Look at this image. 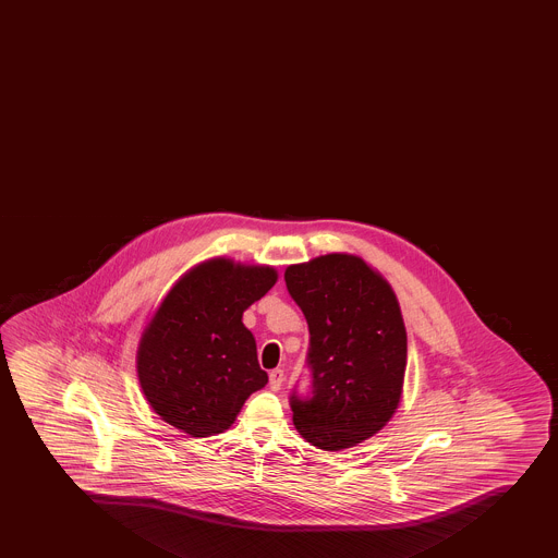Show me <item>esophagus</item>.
<instances>
[{
	"label": "esophagus",
	"instance_id": "34e87169",
	"mask_svg": "<svg viewBox=\"0 0 558 558\" xmlns=\"http://www.w3.org/2000/svg\"><path fill=\"white\" fill-rule=\"evenodd\" d=\"M282 383H284V371L281 368H276V371L270 372V387L271 390H279L282 387Z\"/></svg>",
	"mask_w": 558,
	"mask_h": 558
}]
</instances>
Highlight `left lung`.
<instances>
[{
  "label": "left lung",
  "instance_id": "left-lung-1",
  "mask_svg": "<svg viewBox=\"0 0 558 558\" xmlns=\"http://www.w3.org/2000/svg\"><path fill=\"white\" fill-rule=\"evenodd\" d=\"M284 281L310 327L312 396H290L296 432L324 451L356 446L401 401L407 329L396 293L349 254L288 266Z\"/></svg>",
  "mask_w": 558,
  "mask_h": 558
}]
</instances>
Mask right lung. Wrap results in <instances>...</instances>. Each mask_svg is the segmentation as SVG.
<instances>
[{"mask_svg": "<svg viewBox=\"0 0 558 558\" xmlns=\"http://www.w3.org/2000/svg\"><path fill=\"white\" fill-rule=\"evenodd\" d=\"M277 281L271 266L216 257L187 271L165 296L137 349V377L151 410L191 437L229 429L268 383L246 307Z\"/></svg>", "mask_w": 558, "mask_h": 558, "instance_id": "1", "label": "right lung"}]
</instances>
